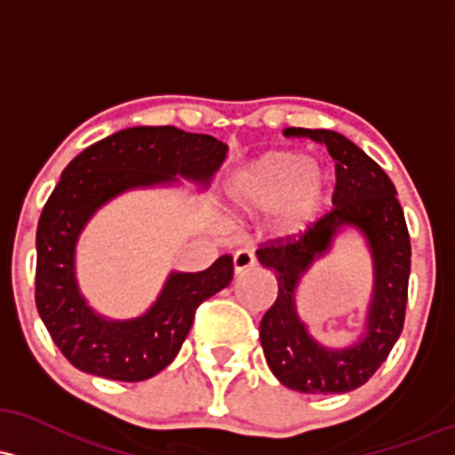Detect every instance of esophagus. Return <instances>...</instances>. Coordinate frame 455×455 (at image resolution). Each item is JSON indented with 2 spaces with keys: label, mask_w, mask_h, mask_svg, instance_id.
<instances>
[{
  "label": "esophagus",
  "mask_w": 455,
  "mask_h": 455,
  "mask_svg": "<svg viewBox=\"0 0 455 455\" xmlns=\"http://www.w3.org/2000/svg\"><path fill=\"white\" fill-rule=\"evenodd\" d=\"M254 263H257V259H254L252 251H248V248H242V251H237L235 257H233V269H235V274L248 272V269L254 267Z\"/></svg>",
  "instance_id": "esophagus-1"
}]
</instances>
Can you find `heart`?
<instances>
[{
  "instance_id": "obj_1",
  "label": "heart",
  "mask_w": 455,
  "mask_h": 455,
  "mask_svg": "<svg viewBox=\"0 0 455 455\" xmlns=\"http://www.w3.org/2000/svg\"><path fill=\"white\" fill-rule=\"evenodd\" d=\"M332 177L322 162L293 151H272L231 177L227 198L239 216L269 213L278 235H296L322 216Z\"/></svg>"
}]
</instances>
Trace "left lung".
Returning a JSON list of instances; mask_svg holds the SVG:
<instances>
[{"label":"left lung","instance_id":"8db88e82","mask_svg":"<svg viewBox=\"0 0 455 455\" xmlns=\"http://www.w3.org/2000/svg\"><path fill=\"white\" fill-rule=\"evenodd\" d=\"M328 147L337 168L332 212L298 237L274 239L257 251L278 281L276 302L261 319L259 337L274 376L300 393H347L363 387L387 361L402 334L411 276V237L397 189L387 172L352 140L331 129H284ZM346 228H356L372 254L374 289L362 337L346 348H328L310 333L295 307V291L312 263L330 251Z\"/></svg>","mask_w":455,"mask_h":455}]
</instances>
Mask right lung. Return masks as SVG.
I'll list each match as a JSON object with an SVG mask.
<instances>
[{
    "instance_id": "obj_1",
    "label": "right lung",
    "mask_w": 455,
    "mask_h": 455,
    "mask_svg": "<svg viewBox=\"0 0 455 455\" xmlns=\"http://www.w3.org/2000/svg\"><path fill=\"white\" fill-rule=\"evenodd\" d=\"M227 144L177 127H129L99 140L64 168L36 231V308L53 343L79 371L140 382L166 369L198 304L233 281V257L203 272H171L157 300L133 319L99 315L82 296L75 251L90 218L129 189L189 181L207 188Z\"/></svg>"
}]
</instances>
